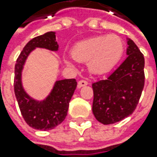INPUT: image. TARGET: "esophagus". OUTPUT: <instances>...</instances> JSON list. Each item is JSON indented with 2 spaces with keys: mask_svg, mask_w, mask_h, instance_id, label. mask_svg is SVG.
Here are the masks:
<instances>
[{
  "mask_svg": "<svg viewBox=\"0 0 157 157\" xmlns=\"http://www.w3.org/2000/svg\"><path fill=\"white\" fill-rule=\"evenodd\" d=\"M87 85H88V83L86 81H85V80H81V81L78 82V87H79V88H81L83 86H86Z\"/></svg>",
  "mask_w": 157,
  "mask_h": 157,
  "instance_id": "obj_1",
  "label": "esophagus"
}]
</instances>
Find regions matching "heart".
<instances>
[{
    "mask_svg": "<svg viewBox=\"0 0 157 157\" xmlns=\"http://www.w3.org/2000/svg\"><path fill=\"white\" fill-rule=\"evenodd\" d=\"M122 39L115 35L98 36L77 43L71 49L72 57L80 62H86L88 71L93 74L110 71L123 56ZM67 65H72L70 58H65Z\"/></svg>",
    "mask_w": 157,
    "mask_h": 157,
    "instance_id": "heart-1",
    "label": "heart"
}]
</instances>
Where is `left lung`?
<instances>
[{
	"mask_svg": "<svg viewBox=\"0 0 157 157\" xmlns=\"http://www.w3.org/2000/svg\"><path fill=\"white\" fill-rule=\"evenodd\" d=\"M128 56L107 79L92 84V112L96 120L112 124L134 112L144 86V56L135 42L126 38Z\"/></svg>",
	"mask_w": 157,
	"mask_h": 157,
	"instance_id": "8db88e82",
	"label": "left lung"
}]
</instances>
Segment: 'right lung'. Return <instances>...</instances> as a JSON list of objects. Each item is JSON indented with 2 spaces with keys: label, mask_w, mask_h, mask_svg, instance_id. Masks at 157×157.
Returning a JSON list of instances; mask_svg holds the SVG:
<instances>
[{
  "label": "right lung",
  "mask_w": 157,
  "mask_h": 157,
  "mask_svg": "<svg viewBox=\"0 0 157 157\" xmlns=\"http://www.w3.org/2000/svg\"><path fill=\"white\" fill-rule=\"evenodd\" d=\"M36 48L57 52L59 45L56 38V32L38 36L25 45L15 65L14 89L26 123L34 129L47 131L56 127L65 120L77 82L75 79L56 81L51 91L43 100H37L29 95L22 84V71L28 56Z\"/></svg>",
  "instance_id": "add662e5"
}]
</instances>
